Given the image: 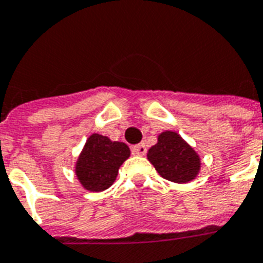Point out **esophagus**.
Returning <instances> with one entry per match:
<instances>
[{
  "instance_id": "1",
  "label": "esophagus",
  "mask_w": 263,
  "mask_h": 263,
  "mask_svg": "<svg viewBox=\"0 0 263 263\" xmlns=\"http://www.w3.org/2000/svg\"><path fill=\"white\" fill-rule=\"evenodd\" d=\"M132 153L134 155H139V157H143L147 154V147H145V144H137V145H133L132 147Z\"/></svg>"
}]
</instances>
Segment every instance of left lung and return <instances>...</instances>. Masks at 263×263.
<instances>
[{
  "label": "left lung",
  "instance_id": "obj_1",
  "mask_svg": "<svg viewBox=\"0 0 263 263\" xmlns=\"http://www.w3.org/2000/svg\"><path fill=\"white\" fill-rule=\"evenodd\" d=\"M147 158L163 179L179 184L193 181L201 171L198 153L173 130H165L158 136Z\"/></svg>",
  "mask_w": 263,
  "mask_h": 263
}]
</instances>
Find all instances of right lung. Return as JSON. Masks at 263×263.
Returning a JSON list of instances; mask_svg holds the SVG:
<instances>
[{
    "mask_svg": "<svg viewBox=\"0 0 263 263\" xmlns=\"http://www.w3.org/2000/svg\"><path fill=\"white\" fill-rule=\"evenodd\" d=\"M129 157L127 144L92 133L79 154L74 163V175L83 189L100 193L115 183L119 167Z\"/></svg>",
    "mask_w": 263,
    "mask_h": 263,
    "instance_id": "1",
    "label": "right lung"
}]
</instances>
